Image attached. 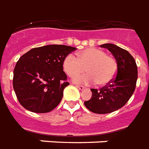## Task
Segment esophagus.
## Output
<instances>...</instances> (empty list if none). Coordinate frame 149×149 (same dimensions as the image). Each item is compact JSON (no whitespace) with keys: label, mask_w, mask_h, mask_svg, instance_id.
Masks as SVG:
<instances>
[{"label":"esophagus","mask_w":149,"mask_h":149,"mask_svg":"<svg viewBox=\"0 0 149 149\" xmlns=\"http://www.w3.org/2000/svg\"><path fill=\"white\" fill-rule=\"evenodd\" d=\"M76 86H77V88L79 89V90H80V91H83L84 89V86H79V85H76Z\"/></svg>","instance_id":"1"}]
</instances>
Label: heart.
Here are the masks:
<instances>
[{
	"mask_svg": "<svg viewBox=\"0 0 149 149\" xmlns=\"http://www.w3.org/2000/svg\"><path fill=\"white\" fill-rule=\"evenodd\" d=\"M65 72L70 77H74L86 71L88 73L73 78L77 84H93L99 86L110 84L116 76L118 65L115 58L106 52L97 48H89L77 53V58L70 54L63 63Z\"/></svg>",
	"mask_w": 149,
	"mask_h": 149,
	"instance_id": "b5f03b06",
	"label": "heart"
}]
</instances>
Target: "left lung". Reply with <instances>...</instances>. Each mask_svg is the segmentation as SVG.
Instances as JSON below:
<instances>
[{"instance_id":"left-lung-1","label":"left lung","mask_w":149,"mask_h":149,"mask_svg":"<svg viewBox=\"0 0 149 149\" xmlns=\"http://www.w3.org/2000/svg\"><path fill=\"white\" fill-rule=\"evenodd\" d=\"M113 54L118 70L112 81L100 90L91 89L92 97L84 102L86 108L96 113H108L121 108L131 98L136 86L138 68L133 56L113 44H104Z\"/></svg>"}]
</instances>
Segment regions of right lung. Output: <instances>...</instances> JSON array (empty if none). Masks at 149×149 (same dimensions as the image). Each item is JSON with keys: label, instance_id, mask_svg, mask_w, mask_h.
Here are the masks:
<instances>
[{"label": "right lung", "instance_id": "obj_1", "mask_svg": "<svg viewBox=\"0 0 149 149\" xmlns=\"http://www.w3.org/2000/svg\"><path fill=\"white\" fill-rule=\"evenodd\" d=\"M76 49L49 45L34 48L20 57L14 70L13 87L22 107L35 113H47L58 106L70 84L63 60Z\"/></svg>", "mask_w": 149, "mask_h": 149}]
</instances>
